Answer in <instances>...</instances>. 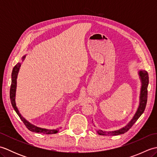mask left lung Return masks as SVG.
Here are the masks:
<instances>
[{
  "instance_id": "8db88e82",
  "label": "left lung",
  "mask_w": 157,
  "mask_h": 157,
  "mask_svg": "<svg viewBox=\"0 0 157 157\" xmlns=\"http://www.w3.org/2000/svg\"><path fill=\"white\" fill-rule=\"evenodd\" d=\"M139 78L140 79L141 81V88H140V102H139V106L137 109L136 113L134 114V117L132 119L130 120L129 122L123 128L115 130V131H111V132H106L102 131L101 129L97 130V133L99 135H103V136H117L120 135L124 133L127 132L128 130L132 128V126L134 124L136 121L138 119V118L142 115V114L144 113L146 102H147V97H148V72L145 71V70H140L138 71Z\"/></svg>"
}]
</instances>
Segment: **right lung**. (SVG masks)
Wrapping results in <instances>:
<instances>
[{
    "instance_id": "obj_1",
    "label": "right lung",
    "mask_w": 157,
    "mask_h": 157,
    "mask_svg": "<svg viewBox=\"0 0 157 157\" xmlns=\"http://www.w3.org/2000/svg\"><path fill=\"white\" fill-rule=\"evenodd\" d=\"M25 56L26 55H24L21 58L22 61H23V60L25 59ZM21 65V63H18L17 64L13 67L12 73H11V88H10V99H11V102L13 109H14L15 111L17 113V114L18 115L20 119H21V121L23 122V123H24L25 125L26 126V128H27L29 131L36 132V133H42V134H56V133H57L59 132V129H61V127L56 129H48L45 128H39V127L33 125L31 123H29L28 121H27V120H26L21 115V113H19L17 106L16 105L15 97H16V89H17V79L18 73L19 71V69Z\"/></svg>"
}]
</instances>
